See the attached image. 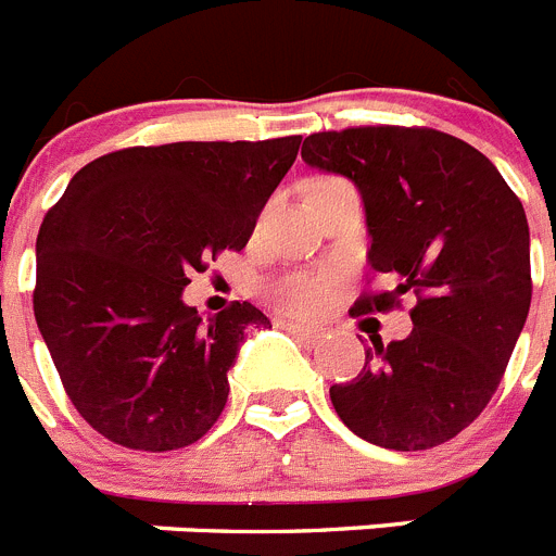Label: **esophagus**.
<instances>
[{
	"mask_svg": "<svg viewBox=\"0 0 556 556\" xmlns=\"http://www.w3.org/2000/svg\"><path fill=\"white\" fill-rule=\"evenodd\" d=\"M278 326L281 328H287V331H292L294 337H301V339H306V342H320L323 337H326V328L323 326H306V323H298V320H287V317H283V320H278Z\"/></svg>",
	"mask_w": 556,
	"mask_h": 556,
	"instance_id": "1",
	"label": "esophagus"
}]
</instances>
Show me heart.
Instances as JSON below:
<instances>
[{"instance_id": "obj_1", "label": "heart", "mask_w": 556, "mask_h": 556, "mask_svg": "<svg viewBox=\"0 0 556 556\" xmlns=\"http://www.w3.org/2000/svg\"><path fill=\"white\" fill-rule=\"evenodd\" d=\"M339 184H345V180L326 178L314 189ZM333 289H337V283H333V278H326V275H317V278H289V281L278 287V301L294 314H317L333 301Z\"/></svg>"}]
</instances>
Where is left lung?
Here are the masks:
<instances>
[{
  "mask_svg": "<svg viewBox=\"0 0 556 556\" xmlns=\"http://www.w3.org/2000/svg\"><path fill=\"white\" fill-rule=\"evenodd\" d=\"M303 161L362 191L367 262L395 289L356 312L415 294L412 333L372 339L353 381L331 387L342 424L392 451H426L468 429L498 390L529 303V223L493 161L431 127L312 132Z\"/></svg>",
  "mask_w": 556,
  "mask_h": 556,
  "instance_id": "left-lung-1",
  "label": "left lung"
}]
</instances>
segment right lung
Here are the masks:
<instances>
[{"mask_svg":"<svg viewBox=\"0 0 556 556\" xmlns=\"http://www.w3.org/2000/svg\"><path fill=\"white\" fill-rule=\"evenodd\" d=\"M301 136L127 147L83 166L43 217L33 308L68 401L111 443H198L228 401L250 326L230 303L203 320L184 303L191 273L242 250L298 159Z\"/></svg>","mask_w":556,"mask_h":556,"instance_id":"1","label":"right lung"}]
</instances>
